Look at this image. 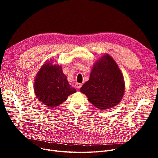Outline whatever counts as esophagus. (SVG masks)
<instances>
[{
    "mask_svg": "<svg viewBox=\"0 0 158 158\" xmlns=\"http://www.w3.org/2000/svg\"><path fill=\"white\" fill-rule=\"evenodd\" d=\"M82 85V84H81V83H78V82L76 83V84H75V85H76V88H77V89H80V88L81 87Z\"/></svg>",
    "mask_w": 158,
    "mask_h": 158,
    "instance_id": "34e87169",
    "label": "esophagus"
}]
</instances>
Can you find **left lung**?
I'll list each match as a JSON object with an SVG mask.
<instances>
[{"mask_svg": "<svg viewBox=\"0 0 158 158\" xmlns=\"http://www.w3.org/2000/svg\"><path fill=\"white\" fill-rule=\"evenodd\" d=\"M125 91L123 75L109 54H104L93 65L89 79L80 89L88 101L99 110L114 107Z\"/></svg>", "mask_w": 158, "mask_h": 158, "instance_id": "1", "label": "left lung"}]
</instances>
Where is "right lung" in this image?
<instances>
[{"label":"right lung","instance_id":"right-lung-1","mask_svg":"<svg viewBox=\"0 0 158 158\" xmlns=\"http://www.w3.org/2000/svg\"><path fill=\"white\" fill-rule=\"evenodd\" d=\"M53 59L45 62L38 71L34 82L37 99L51 108H54L76 92L71 87L62 66L54 64Z\"/></svg>","mask_w":158,"mask_h":158}]
</instances>
